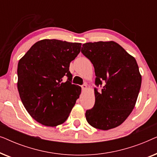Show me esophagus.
Here are the masks:
<instances>
[{"label":"esophagus","mask_w":157,"mask_h":157,"mask_svg":"<svg viewBox=\"0 0 157 157\" xmlns=\"http://www.w3.org/2000/svg\"><path fill=\"white\" fill-rule=\"evenodd\" d=\"M81 89H82V90H86L87 89V84L86 83H84V84H83L82 86H81Z\"/></svg>","instance_id":"obj_1"}]
</instances>
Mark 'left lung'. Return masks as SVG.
I'll use <instances>...</instances> for the list:
<instances>
[{
  "label": "left lung",
  "mask_w": 157,
  "mask_h": 157,
  "mask_svg": "<svg viewBox=\"0 0 157 157\" xmlns=\"http://www.w3.org/2000/svg\"><path fill=\"white\" fill-rule=\"evenodd\" d=\"M81 53L94 65L96 85L95 104L86 111L90 125L109 130L123 123L136 104L141 76L136 59L114 41L83 44Z\"/></svg>",
  "instance_id": "left-lung-1"
}]
</instances>
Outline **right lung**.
<instances>
[{"instance_id":"obj_1","label":"right lung","mask_w":157,"mask_h":157,"mask_svg":"<svg viewBox=\"0 0 157 157\" xmlns=\"http://www.w3.org/2000/svg\"><path fill=\"white\" fill-rule=\"evenodd\" d=\"M80 43L56 39L36 42L19 60L18 90L31 117L46 126L64 123L81 94L72 84L71 61L81 51ZM68 78L65 82L63 77Z\"/></svg>"}]
</instances>
